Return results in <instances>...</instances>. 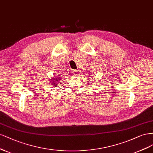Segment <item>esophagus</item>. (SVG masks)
<instances>
[{
	"label": "esophagus",
	"instance_id": "34e87169",
	"mask_svg": "<svg viewBox=\"0 0 153 153\" xmlns=\"http://www.w3.org/2000/svg\"><path fill=\"white\" fill-rule=\"evenodd\" d=\"M73 72H74V74L75 76H78L79 73V71H77V70H74Z\"/></svg>",
	"mask_w": 153,
	"mask_h": 153
}]
</instances>
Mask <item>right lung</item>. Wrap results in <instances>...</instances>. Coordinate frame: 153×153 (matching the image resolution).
Segmentation results:
<instances>
[{
  "mask_svg": "<svg viewBox=\"0 0 153 153\" xmlns=\"http://www.w3.org/2000/svg\"><path fill=\"white\" fill-rule=\"evenodd\" d=\"M50 82H51V85L55 86V87L58 86L59 85V82L61 81V77H59L56 75V76H54L51 79H50ZM61 84V83H60Z\"/></svg>",
  "mask_w": 153,
  "mask_h": 153,
  "instance_id": "1",
  "label": "right lung"
}]
</instances>
